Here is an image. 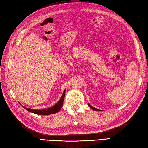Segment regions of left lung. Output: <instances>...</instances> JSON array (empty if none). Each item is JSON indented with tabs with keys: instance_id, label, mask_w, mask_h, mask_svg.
<instances>
[{
	"instance_id": "1",
	"label": "left lung",
	"mask_w": 148,
	"mask_h": 148,
	"mask_svg": "<svg viewBox=\"0 0 148 148\" xmlns=\"http://www.w3.org/2000/svg\"><path fill=\"white\" fill-rule=\"evenodd\" d=\"M88 106L90 107V108H92V109H93L94 110H95V111H99V110H98V109H97V108H94V107H93L91 105H90L89 103H88Z\"/></svg>"
}]
</instances>
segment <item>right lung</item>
Instances as JSON below:
<instances>
[{
	"mask_svg": "<svg viewBox=\"0 0 148 148\" xmlns=\"http://www.w3.org/2000/svg\"><path fill=\"white\" fill-rule=\"evenodd\" d=\"M65 94V90H64V92H63L62 97H61L58 102L56 105H54L53 106L50 107L49 108L43 109V110H34V109L25 108L24 106L23 107H24L25 109L27 110V111L38 115H51V114H56V113L58 112L60 110V109L62 108L63 103V100H64Z\"/></svg>",
	"mask_w": 148,
	"mask_h": 148,
	"instance_id": "right-lung-1",
	"label": "right lung"
}]
</instances>
